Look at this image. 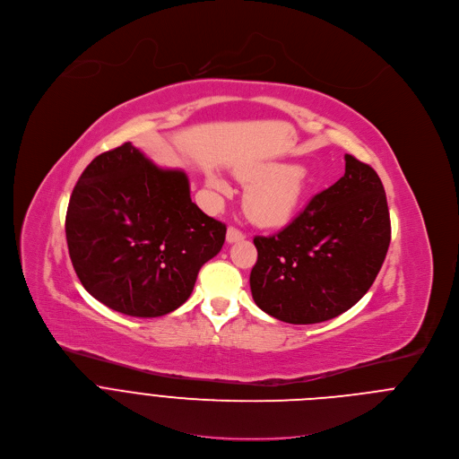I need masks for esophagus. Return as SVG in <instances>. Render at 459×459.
I'll return each instance as SVG.
<instances>
[{"label": "esophagus", "instance_id": "obj_1", "mask_svg": "<svg viewBox=\"0 0 459 459\" xmlns=\"http://www.w3.org/2000/svg\"><path fill=\"white\" fill-rule=\"evenodd\" d=\"M241 239H245V234H243L239 229H236V227H229V230H227V241H229V243H238V241H241Z\"/></svg>", "mask_w": 459, "mask_h": 459}]
</instances>
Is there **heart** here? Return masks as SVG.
<instances>
[{"label": "heart", "mask_w": 459, "mask_h": 459, "mask_svg": "<svg viewBox=\"0 0 459 459\" xmlns=\"http://www.w3.org/2000/svg\"><path fill=\"white\" fill-rule=\"evenodd\" d=\"M236 177L248 186L243 196L247 216L263 227H281L293 220L309 189V173L302 166L275 162L239 168ZM207 184L218 193H227V184L209 175Z\"/></svg>", "instance_id": "heart-1"}]
</instances>
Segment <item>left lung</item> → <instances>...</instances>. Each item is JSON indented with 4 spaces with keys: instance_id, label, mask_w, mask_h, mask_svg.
I'll use <instances>...</instances> for the list:
<instances>
[{
    "instance_id": "1",
    "label": "left lung",
    "mask_w": 459,
    "mask_h": 459,
    "mask_svg": "<svg viewBox=\"0 0 459 459\" xmlns=\"http://www.w3.org/2000/svg\"><path fill=\"white\" fill-rule=\"evenodd\" d=\"M392 239L390 211L376 169L345 155V175L311 198L281 232L255 236L254 302L297 325L331 320L374 284Z\"/></svg>"
}]
</instances>
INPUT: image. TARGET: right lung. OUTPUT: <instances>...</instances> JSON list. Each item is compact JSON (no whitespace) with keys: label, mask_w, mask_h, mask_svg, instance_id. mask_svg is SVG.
<instances>
[{"label":"right lung","mask_w":459,"mask_h":459,"mask_svg":"<svg viewBox=\"0 0 459 459\" xmlns=\"http://www.w3.org/2000/svg\"><path fill=\"white\" fill-rule=\"evenodd\" d=\"M225 223L191 202L187 175L125 143L83 169L65 239L82 286L107 307L155 318L180 307L225 243Z\"/></svg>","instance_id":"add662e5"}]
</instances>
